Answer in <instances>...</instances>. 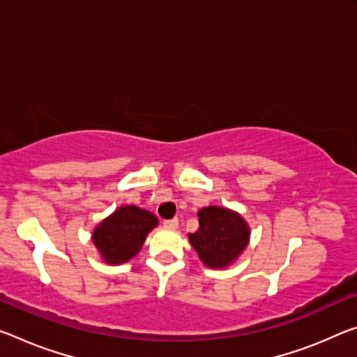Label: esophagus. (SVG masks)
<instances>
[{"label":"esophagus","instance_id":"34e87169","mask_svg":"<svg viewBox=\"0 0 357 357\" xmlns=\"http://www.w3.org/2000/svg\"><path fill=\"white\" fill-rule=\"evenodd\" d=\"M163 225H165V227H168V229H176L179 225V220H178V218L165 219V220H163Z\"/></svg>","mask_w":357,"mask_h":357}]
</instances>
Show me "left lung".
I'll return each instance as SVG.
<instances>
[{"label":"left lung","mask_w":357,"mask_h":357,"mask_svg":"<svg viewBox=\"0 0 357 357\" xmlns=\"http://www.w3.org/2000/svg\"><path fill=\"white\" fill-rule=\"evenodd\" d=\"M199 230L189 241L203 264L222 268L240 256L250 240V229L240 214L230 209L208 206L199 213Z\"/></svg>","instance_id":"left-lung-1"}]
</instances>
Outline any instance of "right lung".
Returning <instances> with one entry per match:
<instances>
[{
	"instance_id": "obj_1",
	"label": "right lung",
	"mask_w": 357,
	"mask_h": 357,
	"mask_svg": "<svg viewBox=\"0 0 357 357\" xmlns=\"http://www.w3.org/2000/svg\"><path fill=\"white\" fill-rule=\"evenodd\" d=\"M157 224V218L146 209L122 206L95 229L93 243L107 264L127 262Z\"/></svg>"
}]
</instances>
